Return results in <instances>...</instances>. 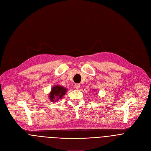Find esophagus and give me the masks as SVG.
Returning <instances> with one entry per match:
<instances>
[{"label": "esophagus", "instance_id": "34e87169", "mask_svg": "<svg viewBox=\"0 0 151 151\" xmlns=\"http://www.w3.org/2000/svg\"><path fill=\"white\" fill-rule=\"evenodd\" d=\"M74 87L76 89H79L80 88V84H75Z\"/></svg>", "mask_w": 151, "mask_h": 151}]
</instances>
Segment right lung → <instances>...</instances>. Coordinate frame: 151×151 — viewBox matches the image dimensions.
I'll return each instance as SVG.
<instances>
[{"instance_id": "1", "label": "right lung", "mask_w": 151, "mask_h": 151, "mask_svg": "<svg viewBox=\"0 0 151 151\" xmlns=\"http://www.w3.org/2000/svg\"><path fill=\"white\" fill-rule=\"evenodd\" d=\"M66 91L67 89L64 87L55 86L52 89V92L49 95V98L51 101H58V99L62 98L63 95L65 94Z\"/></svg>"}]
</instances>
